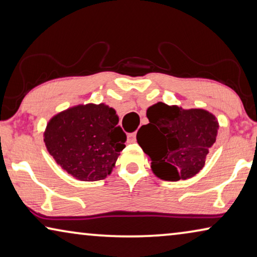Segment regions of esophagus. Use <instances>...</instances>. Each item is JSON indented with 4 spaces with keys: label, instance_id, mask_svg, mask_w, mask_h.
Here are the masks:
<instances>
[{
    "label": "esophagus",
    "instance_id": "obj_1",
    "mask_svg": "<svg viewBox=\"0 0 257 257\" xmlns=\"http://www.w3.org/2000/svg\"><path fill=\"white\" fill-rule=\"evenodd\" d=\"M128 142H130V143H134V142H136V133L128 134Z\"/></svg>",
    "mask_w": 257,
    "mask_h": 257
}]
</instances>
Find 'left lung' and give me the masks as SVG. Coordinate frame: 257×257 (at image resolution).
<instances>
[{
  "instance_id": "obj_1",
  "label": "left lung",
  "mask_w": 257,
  "mask_h": 257,
  "mask_svg": "<svg viewBox=\"0 0 257 257\" xmlns=\"http://www.w3.org/2000/svg\"><path fill=\"white\" fill-rule=\"evenodd\" d=\"M147 116L150 123L142 125L136 139L151 160L153 173L166 181L196 175L216 142V116L202 108L183 109L164 102L149 107Z\"/></svg>"
}]
</instances>
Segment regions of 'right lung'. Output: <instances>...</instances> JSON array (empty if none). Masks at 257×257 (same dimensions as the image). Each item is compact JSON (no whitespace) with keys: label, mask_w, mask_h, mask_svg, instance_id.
I'll return each instance as SVG.
<instances>
[{"label":"right lung","mask_w":257,"mask_h":257,"mask_svg":"<svg viewBox=\"0 0 257 257\" xmlns=\"http://www.w3.org/2000/svg\"><path fill=\"white\" fill-rule=\"evenodd\" d=\"M115 109L105 104L78 105L53 116L44 141L49 155L80 181H99L110 174L125 148L127 136Z\"/></svg>","instance_id":"right-lung-1"}]
</instances>
